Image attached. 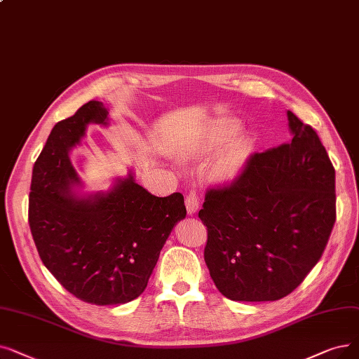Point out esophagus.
Here are the masks:
<instances>
[{
	"instance_id": "34e87169",
	"label": "esophagus",
	"mask_w": 359,
	"mask_h": 359,
	"mask_svg": "<svg viewBox=\"0 0 359 359\" xmlns=\"http://www.w3.org/2000/svg\"><path fill=\"white\" fill-rule=\"evenodd\" d=\"M184 204H186V210H188L189 214H195L199 208V196L195 191H191L184 199Z\"/></svg>"
}]
</instances>
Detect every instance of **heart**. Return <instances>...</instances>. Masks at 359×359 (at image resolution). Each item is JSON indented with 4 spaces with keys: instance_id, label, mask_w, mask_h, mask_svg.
Returning <instances> with one entry per match:
<instances>
[{
    "instance_id": "heart-1",
    "label": "heart",
    "mask_w": 359,
    "mask_h": 359,
    "mask_svg": "<svg viewBox=\"0 0 359 359\" xmlns=\"http://www.w3.org/2000/svg\"><path fill=\"white\" fill-rule=\"evenodd\" d=\"M236 124L229 120H217L199 136L186 141L179 147V154L186 160L199 158L222 147L235 133ZM254 149L252 139L239 135L230 139L224 148L218 152L211 164V177L218 183H229L238 179L243 171Z\"/></svg>"
}]
</instances>
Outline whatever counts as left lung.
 <instances>
[{
    "instance_id": "8db88e82",
    "label": "left lung",
    "mask_w": 359,
    "mask_h": 359,
    "mask_svg": "<svg viewBox=\"0 0 359 359\" xmlns=\"http://www.w3.org/2000/svg\"><path fill=\"white\" fill-rule=\"evenodd\" d=\"M292 141L249 157L210 188L199 218L204 259L231 301L282 299L320 261L336 222L334 167L317 132L287 111Z\"/></svg>"
}]
</instances>
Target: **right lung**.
I'll return each mask as SVG.
<instances>
[{"mask_svg": "<svg viewBox=\"0 0 359 359\" xmlns=\"http://www.w3.org/2000/svg\"><path fill=\"white\" fill-rule=\"evenodd\" d=\"M108 111L89 101L58 121L38 157L29 194V226L43 266L76 298L93 305L128 304L141 294L175 224L186 217L183 195L160 198L133 175L111 191L77 198L81 180L69 151L89 123L105 124Z\"/></svg>", "mask_w": 359, "mask_h": 359, "instance_id": "add662e5", "label": "right lung"}]
</instances>
